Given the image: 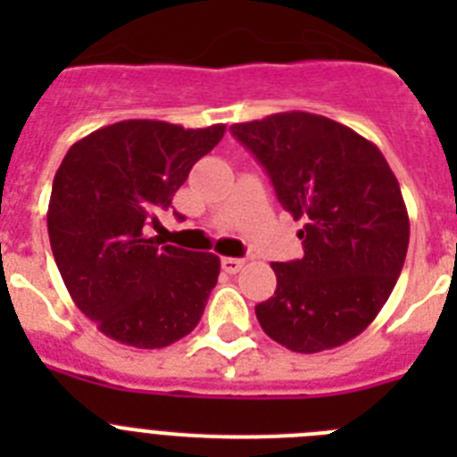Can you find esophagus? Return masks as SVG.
Here are the masks:
<instances>
[{"label": "esophagus", "mask_w": 457, "mask_h": 457, "mask_svg": "<svg viewBox=\"0 0 457 457\" xmlns=\"http://www.w3.org/2000/svg\"><path fill=\"white\" fill-rule=\"evenodd\" d=\"M245 268V261L242 258H221V270L228 274H237Z\"/></svg>", "instance_id": "esophagus-1"}]
</instances>
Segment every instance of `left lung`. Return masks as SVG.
<instances>
[{"label":"left lung","mask_w":457,"mask_h":457,"mask_svg":"<svg viewBox=\"0 0 457 457\" xmlns=\"http://www.w3.org/2000/svg\"><path fill=\"white\" fill-rule=\"evenodd\" d=\"M293 220L304 256L272 263L277 290L256 306L272 341L311 354L353 341L401 277L410 217L401 185L373 141L309 112L231 125Z\"/></svg>","instance_id":"8db88e82"}]
</instances>
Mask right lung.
<instances>
[{"instance_id": "1", "label": "right lung", "mask_w": 457, "mask_h": 457, "mask_svg": "<svg viewBox=\"0 0 457 457\" xmlns=\"http://www.w3.org/2000/svg\"><path fill=\"white\" fill-rule=\"evenodd\" d=\"M224 123L130 119L75 141L56 169L47 233L63 284L104 337L155 350L187 337L220 277V256L144 236Z\"/></svg>"}]
</instances>
